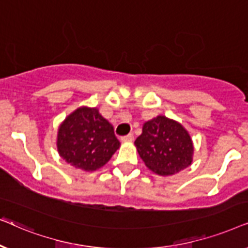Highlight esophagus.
I'll use <instances>...</instances> for the list:
<instances>
[{"instance_id": "34e87169", "label": "esophagus", "mask_w": 248, "mask_h": 248, "mask_svg": "<svg viewBox=\"0 0 248 248\" xmlns=\"http://www.w3.org/2000/svg\"><path fill=\"white\" fill-rule=\"evenodd\" d=\"M122 141H133L134 140V135L133 134H129L127 135V136H124L121 138Z\"/></svg>"}]
</instances>
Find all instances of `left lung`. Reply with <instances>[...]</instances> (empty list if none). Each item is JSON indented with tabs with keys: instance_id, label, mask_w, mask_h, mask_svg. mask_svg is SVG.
<instances>
[{
	"instance_id": "left-lung-1",
	"label": "left lung",
	"mask_w": 248,
	"mask_h": 248,
	"mask_svg": "<svg viewBox=\"0 0 248 248\" xmlns=\"http://www.w3.org/2000/svg\"><path fill=\"white\" fill-rule=\"evenodd\" d=\"M135 145L145 166L161 176L178 173L193 162L194 146L188 131L164 115L145 122Z\"/></svg>"
}]
</instances>
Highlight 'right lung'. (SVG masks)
I'll list each match as a JSON object with an SVG mask.
<instances>
[{
    "label": "right lung",
    "mask_w": 248,
    "mask_h": 248,
    "mask_svg": "<svg viewBox=\"0 0 248 248\" xmlns=\"http://www.w3.org/2000/svg\"><path fill=\"white\" fill-rule=\"evenodd\" d=\"M119 146L120 141L115 137L113 127L96 108H78L59 127V154L77 169H100L108 162Z\"/></svg>",
    "instance_id": "right-lung-1"
}]
</instances>
